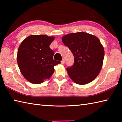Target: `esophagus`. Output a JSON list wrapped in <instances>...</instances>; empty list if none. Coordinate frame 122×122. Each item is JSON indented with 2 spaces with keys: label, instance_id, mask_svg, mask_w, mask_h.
<instances>
[{
  "label": "esophagus",
  "instance_id": "34e87169",
  "mask_svg": "<svg viewBox=\"0 0 122 122\" xmlns=\"http://www.w3.org/2000/svg\"><path fill=\"white\" fill-rule=\"evenodd\" d=\"M61 64H64V63H65V60L64 59H63L61 61Z\"/></svg>",
  "mask_w": 122,
  "mask_h": 122
}]
</instances>
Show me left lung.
Masks as SVG:
<instances>
[{"label":"left lung","instance_id":"8db88e82","mask_svg":"<svg viewBox=\"0 0 122 122\" xmlns=\"http://www.w3.org/2000/svg\"><path fill=\"white\" fill-rule=\"evenodd\" d=\"M71 51L74 63L66 68L70 78L78 84H86L95 78L102 68L104 50L95 36L85 32L66 35L62 38Z\"/></svg>","mask_w":122,"mask_h":122}]
</instances>
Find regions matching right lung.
<instances>
[{
    "label": "right lung",
    "mask_w": 122,
    "mask_h": 122,
    "mask_svg": "<svg viewBox=\"0 0 122 122\" xmlns=\"http://www.w3.org/2000/svg\"><path fill=\"white\" fill-rule=\"evenodd\" d=\"M54 37L32 35L22 41L18 48V65L24 77L34 84H40L51 77L54 67L61 62L53 59L49 45Z\"/></svg>",
    "instance_id": "add662e5"
}]
</instances>
